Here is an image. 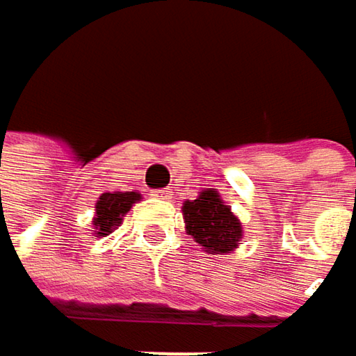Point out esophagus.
<instances>
[{
	"instance_id": "34e87169",
	"label": "esophagus",
	"mask_w": 356,
	"mask_h": 356,
	"mask_svg": "<svg viewBox=\"0 0 356 356\" xmlns=\"http://www.w3.org/2000/svg\"><path fill=\"white\" fill-rule=\"evenodd\" d=\"M150 195L159 197V200H171V191H167V189H154V191H150Z\"/></svg>"
}]
</instances>
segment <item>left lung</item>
I'll use <instances>...</instances> for the list:
<instances>
[{"mask_svg":"<svg viewBox=\"0 0 356 356\" xmlns=\"http://www.w3.org/2000/svg\"><path fill=\"white\" fill-rule=\"evenodd\" d=\"M185 231L212 255H225L243 239L241 220L231 212V206L214 189H204L195 200L183 204Z\"/></svg>","mask_w":356,"mask_h":356,"instance_id":"1","label":"left lung"}]
</instances>
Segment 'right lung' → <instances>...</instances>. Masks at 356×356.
<instances>
[{
  "label": "right lung",
  "mask_w": 356,
  "mask_h": 356,
  "mask_svg": "<svg viewBox=\"0 0 356 356\" xmlns=\"http://www.w3.org/2000/svg\"><path fill=\"white\" fill-rule=\"evenodd\" d=\"M140 200H142V195L138 191H108V193H103L95 206L97 208L95 218H92L95 237H105L108 233H113L121 225L123 214H127L129 208Z\"/></svg>",
  "instance_id": "add662e5"
}]
</instances>
